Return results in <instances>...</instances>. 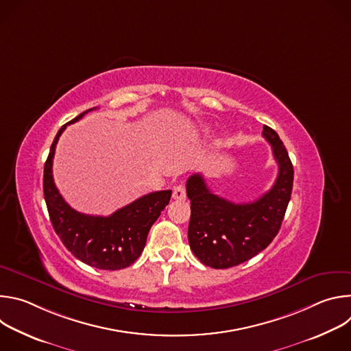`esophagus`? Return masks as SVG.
<instances>
[{
  "label": "esophagus",
  "mask_w": 351,
  "mask_h": 351,
  "mask_svg": "<svg viewBox=\"0 0 351 351\" xmlns=\"http://www.w3.org/2000/svg\"><path fill=\"white\" fill-rule=\"evenodd\" d=\"M172 197L175 199H184L186 198V189L183 184H179L173 189V193H172Z\"/></svg>",
  "instance_id": "1"
}]
</instances>
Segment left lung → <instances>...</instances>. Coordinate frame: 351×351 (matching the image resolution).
Returning a JSON list of instances; mask_svg holds the SVG:
<instances>
[{"instance_id":"left-lung-1","label":"left lung","mask_w":351,"mask_h":351,"mask_svg":"<svg viewBox=\"0 0 351 351\" xmlns=\"http://www.w3.org/2000/svg\"><path fill=\"white\" fill-rule=\"evenodd\" d=\"M263 136L272 145L278 178L253 203L236 204L214 194L202 173L186 182L191 203L189 244L204 265L225 269L257 256L278 234L293 189V165L278 133L264 126Z\"/></svg>"}]
</instances>
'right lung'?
Returning a JSON list of instances; mask_svg holds the SVG:
<instances>
[{
    "label": "right lung",
    "mask_w": 351,
    "mask_h": 351,
    "mask_svg": "<svg viewBox=\"0 0 351 351\" xmlns=\"http://www.w3.org/2000/svg\"><path fill=\"white\" fill-rule=\"evenodd\" d=\"M91 110L58 130L44 165L43 190L53 228L69 252L90 267L117 271L132 265L140 257L149 228L169 204L172 190L145 194L110 217L86 215L71 208L54 183L53 158L65 128Z\"/></svg>",
    "instance_id": "1"
}]
</instances>
